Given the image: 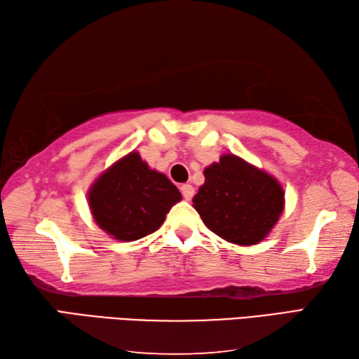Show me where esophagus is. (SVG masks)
Returning a JSON list of instances; mask_svg holds the SVG:
<instances>
[{
	"label": "esophagus",
	"mask_w": 359,
	"mask_h": 359,
	"mask_svg": "<svg viewBox=\"0 0 359 359\" xmlns=\"http://www.w3.org/2000/svg\"><path fill=\"white\" fill-rule=\"evenodd\" d=\"M181 192H182V196H184L186 200H190L195 195V189H194V186H190V184H182Z\"/></svg>",
	"instance_id": "obj_1"
}]
</instances>
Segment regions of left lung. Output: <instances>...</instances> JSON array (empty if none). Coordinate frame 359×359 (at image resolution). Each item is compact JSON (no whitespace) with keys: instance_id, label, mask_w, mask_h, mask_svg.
<instances>
[{"instance_id":"1","label":"left lung","mask_w":359,"mask_h":359,"mask_svg":"<svg viewBox=\"0 0 359 359\" xmlns=\"http://www.w3.org/2000/svg\"><path fill=\"white\" fill-rule=\"evenodd\" d=\"M203 223L218 237L240 246L265 240L285 209V192L271 173L232 153L204 169L194 196Z\"/></svg>"}]
</instances>
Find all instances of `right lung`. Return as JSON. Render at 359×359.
<instances>
[{
	"mask_svg": "<svg viewBox=\"0 0 359 359\" xmlns=\"http://www.w3.org/2000/svg\"><path fill=\"white\" fill-rule=\"evenodd\" d=\"M93 220L109 237L135 241L155 232L181 201L177 186L130 151L102 172L88 189Z\"/></svg>",
	"mask_w": 359,
	"mask_h": 359,
	"instance_id": "1",
	"label": "right lung"
}]
</instances>
